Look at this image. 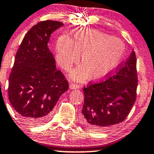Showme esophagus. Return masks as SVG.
<instances>
[{"label":"esophagus","instance_id":"esophagus-1","mask_svg":"<svg viewBox=\"0 0 154 154\" xmlns=\"http://www.w3.org/2000/svg\"><path fill=\"white\" fill-rule=\"evenodd\" d=\"M70 88L71 89H78L80 88V85L78 84H76V83H71L70 84Z\"/></svg>","mask_w":154,"mask_h":154}]
</instances>
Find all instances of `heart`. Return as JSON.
I'll return each mask as SVG.
<instances>
[{
    "label": "heart",
    "mask_w": 154,
    "mask_h": 154,
    "mask_svg": "<svg viewBox=\"0 0 154 154\" xmlns=\"http://www.w3.org/2000/svg\"><path fill=\"white\" fill-rule=\"evenodd\" d=\"M124 44L118 38L100 30L81 28L74 30L72 38L62 36L56 44V59L59 65L69 70L81 56L82 66L74 70L72 78L98 80L114 70L124 56Z\"/></svg>",
    "instance_id": "heart-1"
}]
</instances>
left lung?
Returning <instances> with one entry per match:
<instances>
[{
    "label": "left lung",
    "mask_w": 154,
    "mask_h": 154,
    "mask_svg": "<svg viewBox=\"0 0 154 154\" xmlns=\"http://www.w3.org/2000/svg\"><path fill=\"white\" fill-rule=\"evenodd\" d=\"M134 50L115 74L84 88L81 123L85 129L104 131L122 122L129 114L137 96V74Z\"/></svg>",
    "instance_id": "left-lung-1"
}]
</instances>
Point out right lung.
Wrapping results in <instances>:
<instances>
[{
	"label": "right lung",
	"instance_id": "1",
	"mask_svg": "<svg viewBox=\"0 0 154 154\" xmlns=\"http://www.w3.org/2000/svg\"><path fill=\"white\" fill-rule=\"evenodd\" d=\"M63 23L45 20L32 27L16 53L8 81V99L25 123L40 125L51 116L69 82L57 70L48 42L51 33Z\"/></svg>",
	"mask_w": 154,
	"mask_h": 154
}]
</instances>
